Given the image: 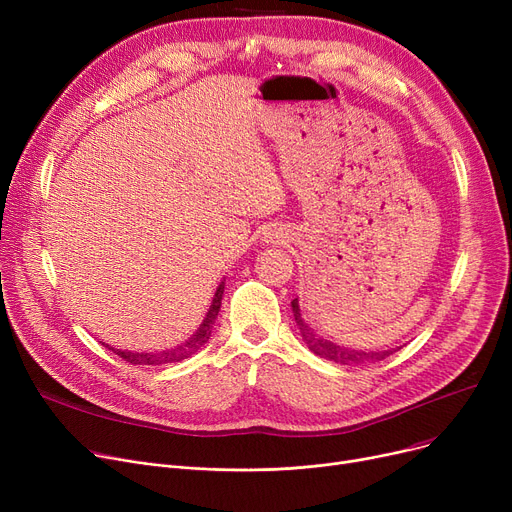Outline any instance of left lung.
Instances as JSON below:
<instances>
[{
	"label": "left lung",
	"mask_w": 512,
	"mask_h": 512,
	"mask_svg": "<svg viewBox=\"0 0 512 512\" xmlns=\"http://www.w3.org/2000/svg\"><path fill=\"white\" fill-rule=\"evenodd\" d=\"M290 305H292L294 321H297V326L301 330V336H303L305 344L309 346V351L315 353L321 359H328V361H334V363H340V365H359V363H365V361H382L388 355H392V351H384V353L355 351V348H346V346H340L336 342L321 338L305 324V319L301 315V307H299V299H294Z\"/></svg>",
	"instance_id": "8db88e82"
}]
</instances>
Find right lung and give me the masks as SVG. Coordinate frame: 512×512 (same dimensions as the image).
I'll list each match as a JSON object with an SVG mask.
<instances>
[{"label": "right lung", "mask_w": 512, "mask_h": 512, "mask_svg": "<svg viewBox=\"0 0 512 512\" xmlns=\"http://www.w3.org/2000/svg\"><path fill=\"white\" fill-rule=\"evenodd\" d=\"M222 294H224V282H220L218 290H215L211 307H209V311L203 319V324L184 344H180L176 348H170V351H164V353H130V351H120V348H118V351H116V348H112V351L118 357H122L124 361H128L130 365H161V363H176V361L188 359L191 355H195L199 348L209 340L213 324H215V317H218L220 307H222Z\"/></svg>", "instance_id": "obj_1"}]
</instances>
